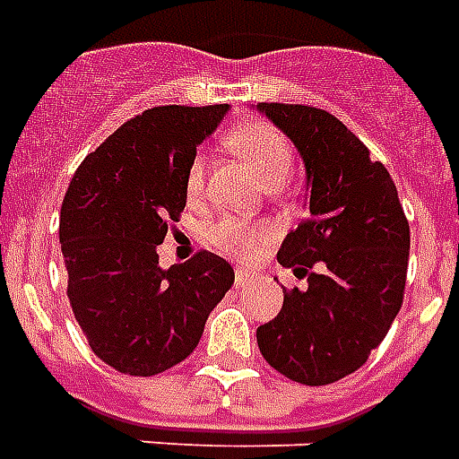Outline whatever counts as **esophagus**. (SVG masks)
<instances>
[{
  "label": "esophagus",
  "mask_w": 459,
  "mask_h": 459,
  "mask_svg": "<svg viewBox=\"0 0 459 459\" xmlns=\"http://www.w3.org/2000/svg\"><path fill=\"white\" fill-rule=\"evenodd\" d=\"M249 278H251L249 268L239 266L237 271H234V282H237V285H247V282H249Z\"/></svg>",
  "instance_id": "1"
}]
</instances>
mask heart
Returning a JSON list of instances; mask_svg holds the SVG:
<instances>
[{"mask_svg":"<svg viewBox=\"0 0 459 459\" xmlns=\"http://www.w3.org/2000/svg\"><path fill=\"white\" fill-rule=\"evenodd\" d=\"M230 144L239 157L247 160V164L266 186H281L290 174L295 152L278 127L268 123H244L230 133ZM203 178H205V164H203V157H195L186 174L188 195L201 193ZM266 239L268 227L251 225L237 217H222L220 222L210 227V242L227 254H249Z\"/></svg>","mask_w":459,"mask_h":459,"instance_id":"b5f03b06","label":"heart"}]
</instances>
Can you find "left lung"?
<instances>
[{"mask_svg":"<svg viewBox=\"0 0 459 459\" xmlns=\"http://www.w3.org/2000/svg\"><path fill=\"white\" fill-rule=\"evenodd\" d=\"M256 108L298 147L309 193L307 217L278 251L307 288L282 292L278 316L256 329L258 351L299 385H332L368 360L402 307L409 222L385 164L336 116L299 103Z\"/></svg>","mask_w":459,"mask_h":459,"instance_id":"obj_1","label":"left lung"}]
</instances>
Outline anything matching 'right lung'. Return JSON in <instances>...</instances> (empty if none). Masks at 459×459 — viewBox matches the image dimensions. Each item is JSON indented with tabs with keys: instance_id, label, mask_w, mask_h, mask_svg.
<instances>
[{
	"instance_id": "obj_1",
	"label": "right lung",
	"mask_w": 459,
	"mask_h": 459,
	"mask_svg": "<svg viewBox=\"0 0 459 459\" xmlns=\"http://www.w3.org/2000/svg\"><path fill=\"white\" fill-rule=\"evenodd\" d=\"M227 108H147L79 164L65 193L60 244L70 307L91 351L118 373L150 377L186 360L232 288V266L210 251L167 271L157 254L186 208L195 147Z\"/></svg>"
}]
</instances>
